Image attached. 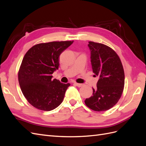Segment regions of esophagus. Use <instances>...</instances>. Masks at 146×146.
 I'll return each mask as SVG.
<instances>
[{
  "label": "esophagus",
  "mask_w": 146,
  "mask_h": 146,
  "mask_svg": "<svg viewBox=\"0 0 146 146\" xmlns=\"http://www.w3.org/2000/svg\"><path fill=\"white\" fill-rule=\"evenodd\" d=\"M74 84H76V85L78 86V87H82L83 85V84H81V83H76V82H75L74 83Z\"/></svg>",
  "instance_id": "obj_1"
}]
</instances>
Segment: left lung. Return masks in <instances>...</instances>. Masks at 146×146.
I'll return each mask as SVG.
<instances>
[{
  "instance_id": "1",
  "label": "left lung",
  "mask_w": 146,
  "mask_h": 146,
  "mask_svg": "<svg viewBox=\"0 0 146 146\" xmlns=\"http://www.w3.org/2000/svg\"><path fill=\"white\" fill-rule=\"evenodd\" d=\"M92 71L99 79L92 96L86 99L88 108L96 111L111 108L120 99L124 88L125 75L121 61L111 47L90 41Z\"/></svg>"
}]
</instances>
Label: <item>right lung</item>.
Returning <instances> with one entry per match:
<instances>
[{"instance_id": "add662e5", "label": "right lung", "mask_w": 146, "mask_h": 146, "mask_svg": "<svg viewBox=\"0 0 146 146\" xmlns=\"http://www.w3.org/2000/svg\"><path fill=\"white\" fill-rule=\"evenodd\" d=\"M72 41H53L38 44L24 55L18 72L23 94L33 107L51 111L62 102L70 83L52 78L59 66V56Z\"/></svg>"}]
</instances>
